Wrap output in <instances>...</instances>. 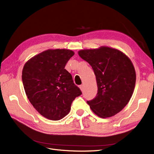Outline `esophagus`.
Here are the masks:
<instances>
[{
	"label": "esophagus",
	"instance_id": "1",
	"mask_svg": "<svg viewBox=\"0 0 154 154\" xmlns=\"http://www.w3.org/2000/svg\"><path fill=\"white\" fill-rule=\"evenodd\" d=\"M79 88L81 89V91H82L83 90V86H82V85H80V86H79Z\"/></svg>",
	"mask_w": 154,
	"mask_h": 154
}]
</instances>
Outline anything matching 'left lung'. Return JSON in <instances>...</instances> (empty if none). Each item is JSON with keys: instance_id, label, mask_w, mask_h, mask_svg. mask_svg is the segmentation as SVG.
Here are the masks:
<instances>
[{"instance_id": "obj_1", "label": "left lung", "mask_w": 154, "mask_h": 154, "mask_svg": "<svg viewBox=\"0 0 154 154\" xmlns=\"http://www.w3.org/2000/svg\"><path fill=\"white\" fill-rule=\"evenodd\" d=\"M79 55L92 66L98 93L87 101L101 118L110 117L128 103L135 86L136 72L131 61L121 51L109 47L79 51Z\"/></svg>"}]
</instances>
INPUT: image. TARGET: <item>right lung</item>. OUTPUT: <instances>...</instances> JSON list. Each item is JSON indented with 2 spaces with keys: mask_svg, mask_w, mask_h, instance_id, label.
I'll return each instance as SVG.
<instances>
[{
  "mask_svg": "<svg viewBox=\"0 0 154 154\" xmlns=\"http://www.w3.org/2000/svg\"><path fill=\"white\" fill-rule=\"evenodd\" d=\"M74 55L69 49H48L28 60L22 81L30 102L39 113L52 121L65 117L72 101L82 94L65 66Z\"/></svg>",
  "mask_w": 154,
  "mask_h": 154,
  "instance_id": "right-lung-1",
  "label": "right lung"
}]
</instances>
